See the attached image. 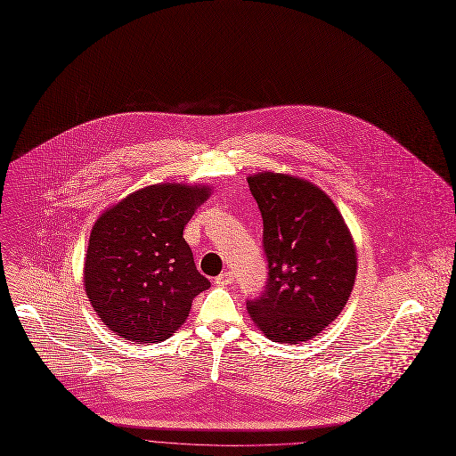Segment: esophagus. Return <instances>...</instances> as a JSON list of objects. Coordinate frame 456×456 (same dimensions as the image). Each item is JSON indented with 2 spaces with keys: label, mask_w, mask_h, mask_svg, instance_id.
I'll return each instance as SVG.
<instances>
[{
  "label": "esophagus",
  "mask_w": 456,
  "mask_h": 456,
  "mask_svg": "<svg viewBox=\"0 0 456 456\" xmlns=\"http://www.w3.org/2000/svg\"><path fill=\"white\" fill-rule=\"evenodd\" d=\"M232 279H234L232 272H224V273H220V275L215 279V282H216L218 286H227V284L232 282Z\"/></svg>",
  "instance_id": "1"
}]
</instances>
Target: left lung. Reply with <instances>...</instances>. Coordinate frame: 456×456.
Instances as JSON below:
<instances>
[{"instance_id": "left-lung-1", "label": "left lung", "mask_w": 456, "mask_h": 456, "mask_svg": "<svg viewBox=\"0 0 456 456\" xmlns=\"http://www.w3.org/2000/svg\"><path fill=\"white\" fill-rule=\"evenodd\" d=\"M247 183L263 216L268 261L263 293L247 300L250 319L272 342L312 340L353 291V236L333 200L310 181L265 172Z\"/></svg>"}]
</instances>
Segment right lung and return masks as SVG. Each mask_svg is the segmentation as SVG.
I'll list each match as a JSON object with an SVG mask.
<instances>
[{"label":"right lung","mask_w":456,"mask_h":456,"mask_svg":"<svg viewBox=\"0 0 456 456\" xmlns=\"http://www.w3.org/2000/svg\"><path fill=\"white\" fill-rule=\"evenodd\" d=\"M206 186L154 184L130 193L93 225L84 286L100 321L139 344L170 338L211 286L183 238Z\"/></svg>","instance_id":"right-lung-1"}]
</instances>
